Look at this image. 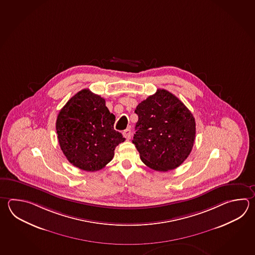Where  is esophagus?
<instances>
[{
  "mask_svg": "<svg viewBox=\"0 0 255 255\" xmlns=\"http://www.w3.org/2000/svg\"><path fill=\"white\" fill-rule=\"evenodd\" d=\"M130 134H131V131H130V129H126V130L123 131V135L125 136V138H126L127 140H129V139H130Z\"/></svg>",
  "mask_w": 255,
  "mask_h": 255,
  "instance_id": "obj_1",
  "label": "esophagus"
}]
</instances>
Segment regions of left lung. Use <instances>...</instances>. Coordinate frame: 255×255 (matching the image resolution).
<instances>
[{
    "label": "left lung",
    "mask_w": 255,
    "mask_h": 255,
    "mask_svg": "<svg viewBox=\"0 0 255 255\" xmlns=\"http://www.w3.org/2000/svg\"><path fill=\"white\" fill-rule=\"evenodd\" d=\"M132 143L141 161L152 170L167 172L180 166L192 151L195 120L175 95L158 89L137 105Z\"/></svg>",
    "instance_id": "obj_1"
}]
</instances>
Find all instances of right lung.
<instances>
[{
	"label": "right lung",
	"instance_id": "add662e5",
	"mask_svg": "<svg viewBox=\"0 0 255 255\" xmlns=\"http://www.w3.org/2000/svg\"><path fill=\"white\" fill-rule=\"evenodd\" d=\"M115 116L105 100L83 89L68 101L56 120L59 144L73 166L83 171L103 169L125 138L114 128Z\"/></svg>",
	"mask_w": 255,
	"mask_h": 255
}]
</instances>
